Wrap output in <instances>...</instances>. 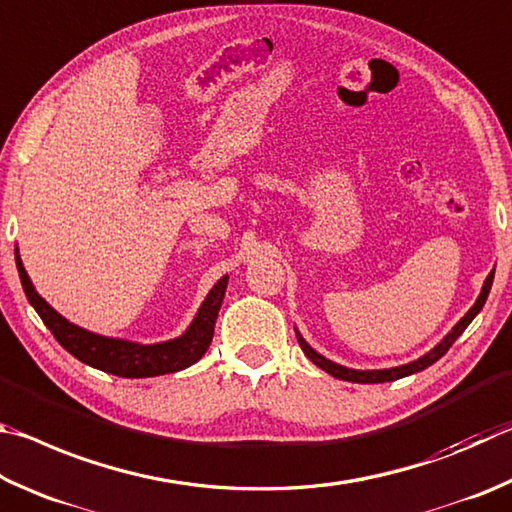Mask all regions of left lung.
I'll list each match as a JSON object with an SVG mask.
<instances>
[{"label": "left lung", "mask_w": 512, "mask_h": 512, "mask_svg": "<svg viewBox=\"0 0 512 512\" xmlns=\"http://www.w3.org/2000/svg\"><path fill=\"white\" fill-rule=\"evenodd\" d=\"M492 279H495V272L488 274V279H486V283H483V288H481V294H479L477 303H474V306L468 310V315H465V317L459 321V324H456V326L452 328V333L445 335V339H443L441 344H436V346L432 348V351L425 353L423 357H418L416 362L396 366V369H382V371H355V369H346V366H339V364H335V362L326 360L324 355H319V353L315 351V348H312V346L306 342V339L301 337L299 330H297L299 346H301V351L310 357V362H315V364L319 366V369H324L326 373H330V375H333V378H337V380L357 382V384H378V382H393V380L407 378V375H411V373H418V371L427 369V366H432L434 362L441 360V357H443L447 351H450V346L456 342V339L461 337L463 330L470 326V321L481 312L483 303H486V299H488V292H490V288H492Z\"/></svg>", "instance_id": "left-lung-1"}]
</instances>
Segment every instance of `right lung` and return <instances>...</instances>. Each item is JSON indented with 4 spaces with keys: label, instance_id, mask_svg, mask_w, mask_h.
<instances>
[{
    "label": "right lung",
    "instance_id": "1",
    "mask_svg": "<svg viewBox=\"0 0 512 512\" xmlns=\"http://www.w3.org/2000/svg\"><path fill=\"white\" fill-rule=\"evenodd\" d=\"M15 263L26 299L38 312L44 326L51 330V335L58 339V344L83 364L94 366L98 371L119 375V378H155V375L182 371L200 360L213 339V326L215 319H218V310L222 306L224 290H227L229 281V276H222L213 285L200 310H197L193 324L188 326L182 337L161 344H134L125 342V339L89 333V330L71 324L35 292L17 251Z\"/></svg>",
    "mask_w": 512,
    "mask_h": 512
}]
</instances>
